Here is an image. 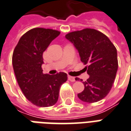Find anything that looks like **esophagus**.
I'll return each mask as SVG.
<instances>
[{
  "label": "esophagus",
  "instance_id": "esophagus-1",
  "mask_svg": "<svg viewBox=\"0 0 131 131\" xmlns=\"http://www.w3.org/2000/svg\"><path fill=\"white\" fill-rule=\"evenodd\" d=\"M68 80L72 81V82H74V81H75V78L74 77L72 76H68Z\"/></svg>",
  "mask_w": 131,
  "mask_h": 131
}]
</instances>
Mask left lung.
<instances>
[{"instance_id": "obj_1", "label": "left lung", "mask_w": 131, "mask_h": 131, "mask_svg": "<svg viewBox=\"0 0 131 131\" xmlns=\"http://www.w3.org/2000/svg\"><path fill=\"white\" fill-rule=\"evenodd\" d=\"M77 50L89 78L83 81L84 90L77 96L84 102L94 103L106 97L113 86L118 68L117 49L105 34L85 28L66 35ZM75 80H80L78 77Z\"/></svg>"}]
</instances>
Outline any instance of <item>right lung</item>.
<instances>
[{
    "label": "right lung",
    "mask_w": 131,
    "mask_h": 131,
    "mask_svg": "<svg viewBox=\"0 0 131 131\" xmlns=\"http://www.w3.org/2000/svg\"><path fill=\"white\" fill-rule=\"evenodd\" d=\"M60 32L37 27L24 34L12 55L16 78L25 97L39 107H49L58 101L61 85L68 79L65 72L43 74V53Z\"/></svg>",
    "instance_id": "1"
}]
</instances>
